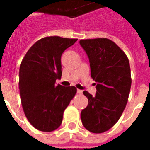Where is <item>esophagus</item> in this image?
<instances>
[{
  "label": "esophagus",
  "instance_id": "1",
  "mask_svg": "<svg viewBox=\"0 0 150 150\" xmlns=\"http://www.w3.org/2000/svg\"><path fill=\"white\" fill-rule=\"evenodd\" d=\"M77 92H78L79 94H82V93H83V91H82V90H79V89H78V90H77Z\"/></svg>",
  "mask_w": 150,
  "mask_h": 150
}]
</instances>
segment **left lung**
<instances>
[{
    "instance_id": "1",
    "label": "left lung",
    "mask_w": 150,
    "mask_h": 150,
    "mask_svg": "<svg viewBox=\"0 0 150 150\" xmlns=\"http://www.w3.org/2000/svg\"><path fill=\"white\" fill-rule=\"evenodd\" d=\"M79 43L88 54L91 76L96 83V96L83 91L88 104L82 110L81 120L88 131L101 133L119 120L125 108L132 83L129 61L110 39H82Z\"/></svg>"
}]
</instances>
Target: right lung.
<instances>
[{
  "label": "right lung",
  "mask_w": 150,
  "mask_h": 150,
  "mask_svg": "<svg viewBox=\"0 0 150 150\" xmlns=\"http://www.w3.org/2000/svg\"><path fill=\"white\" fill-rule=\"evenodd\" d=\"M77 41L50 36L38 40L22 59L19 70L21 105L32 125L52 132L61 125L63 112L76 94L74 86L55 84L61 79V56Z\"/></svg>",
  "instance_id": "right-lung-1"
}]
</instances>
